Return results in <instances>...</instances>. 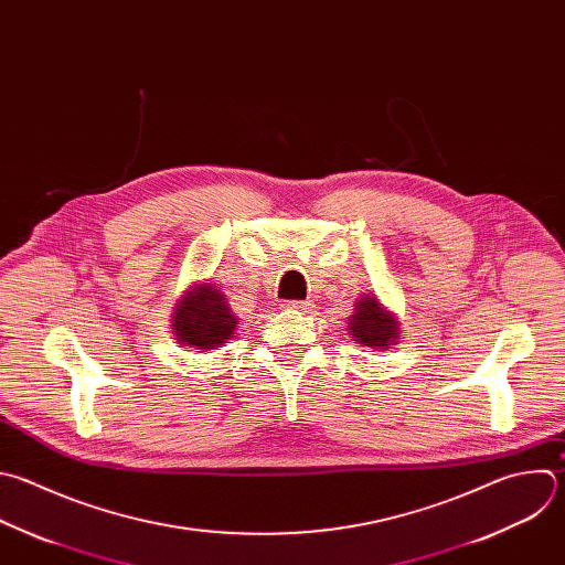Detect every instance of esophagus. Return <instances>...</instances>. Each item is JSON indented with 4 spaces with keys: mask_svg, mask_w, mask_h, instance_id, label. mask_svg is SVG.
<instances>
[{
    "mask_svg": "<svg viewBox=\"0 0 565 565\" xmlns=\"http://www.w3.org/2000/svg\"><path fill=\"white\" fill-rule=\"evenodd\" d=\"M284 308H286V310H299V312H308V310L312 308V303H310V301H286V303H284Z\"/></svg>",
    "mask_w": 565,
    "mask_h": 565,
    "instance_id": "obj_1",
    "label": "esophagus"
}]
</instances>
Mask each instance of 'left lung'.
Masks as SVG:
<instances>
[{"mask_svg": "<svg viewBox=\"0 0 565 565\" xmlns=\"http://www.w3.org/2000/svg\"><path fill=\"white\" fill-rule=\"evenodd\" d=\"M397 315L386 308L374 292H363L352 315L348 317V332L354 343L372 350H388L402 337Z\"/></svg>", "mask_w": 565, "mask_h": 565, "instance_id": "8db88e82", "label": "left lung"}]
</instances>
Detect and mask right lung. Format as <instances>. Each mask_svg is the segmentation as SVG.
Returning <instances> with one entry per match:
<instances>
[{
	"mask_svg": "<svg viewBox=\"0 0 565 565\" xmlns=\"http://www.w3.org/2000/svg\"><path fill=\"white\" fill-rule=\"evenodd\" d=\"M239 319L235 317L226 295L206 281H198L188 288L172 310V334L181 345L198 352L217 350L235 334Z\"/></svg>",
	"mask_w": 565,
	"mask_h": 565,
	"instance_id": "add662e5",
	"label": "right lung"
}]
</instances>
